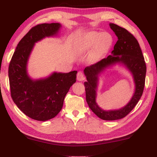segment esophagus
Segmentation results:
<instances>
[{
  "instance_id": "esophagus-1",
  "label": "esophagus",
  "mask_w": 157,
  "mask_h": 157,
  "mask_svg": "<svg viewBox=\"0 0 157 157\" xmlns=\"http://www.w3.org/2000/svg\"><path fill=\"white\" fill-rule=\"evenodd\" d=\"M76 78L77 80L78 81H82L85 79V77H84V75L83 74V73L81 71H78V74L76 75Z\"/></svg>"
}]
</instances>
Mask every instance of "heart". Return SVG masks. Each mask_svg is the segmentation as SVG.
Returning a JSON list of instances; mask_svg holds the SVG:
<instances>
[{
  "label": "heart",
  "mask_w": 157,
  "mask_h": 157,
  "mask_svg": "<svg viewBox=\"0 0 157 157\" xmlns=\"http://www.w3.org/2000/svg\"><path fill=\"white\" fill-rule=\"evenodd\" d=\"M112 44V37L108 33L90 32L83 35L78 41L76 49L79 54L86 53L93 49L90 62L97 63L104 57Z\"/></svg>",
  "instance_id": "b5f03b06"
}]
</instances>
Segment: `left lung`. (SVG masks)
Returning a JSON list of instances; mask_svg holds the SVG:
<instances>
[{
  "label": "left lung",
  "mask_w": 157,
  "mask_h": 157,
  "mask_svg": "<svg viewBox=\"0 0 157 157\" xmlns=\"http://www.w3.org/2000/svg\"><path fill=\"white\" fill-rule=\"evenodd\" d=\"M110 28L118 38L111 55L94 65L85 68L83 73L87 81L84 82L86 98L88 106L98 117L104 120L122 119L132 111L142 97L144 87L147 67L139 43L126 29L110 23ZM124 67L131 73L135 83V90L131 99L122 108L105 111L97 105V91L99 76L114 65Z\"/></svg>",
  "instance_id": "1"
}]
</instances>
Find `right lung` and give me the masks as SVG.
<instances>
[{
	"label": "right lung",
	"instance_id": "add662e5",
	"mask_svg": "<svg viewBox=\"0 0 157 157\" xmlns=\"http://www.w3.org/2000/svg\"><path fill=\"white\" fill-rule=\"evenodd\" d=\"M62 25L44 23L29 30L18 43L8 69L11 97L17 108L32 119L47 121L62 110L69 88L76 81V71H54L34 79L28 71V61L35 43L46 37H57Z\"/></svg>",
	"mask_w": 157,
	"mask_h": 157
}]
</instances>
